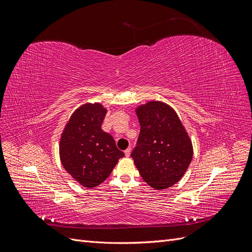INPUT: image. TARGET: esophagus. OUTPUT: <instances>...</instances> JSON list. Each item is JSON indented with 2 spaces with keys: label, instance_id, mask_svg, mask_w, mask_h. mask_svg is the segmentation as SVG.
Wrapping results in <instances>:
<instances>
[{
  "label": "esophagus",
  "instance_id": "obj_1",
  "mask_svg": "<svg viewBox=\"0 0 252 252\" xmlns=\"http://www.w3.org/2000/svg\"><path fill=\"white\" fill-rule=\"evenodd\" d=\"M130 154H131V148L128 147V148L125 150V156H126V157H129V156H130Z\"/></svg>",
  "mask_w": 252,
  "mask_h": 252
}]
</instances>
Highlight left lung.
<instances>
[{"mask_svg": "<svg viewBox=\"0 0 252 252\" xmlns=\"http://www.w3.org/2000/svg\"><path fill=\"white\" fill-rule=\"evenodd\" d=\"M141 130L131 158L141 177L156 189L178 183L192 159V144L177 112L162 102L136 109Z\"/></svg>", "mask_w": 252, "mask_h": 252, "instance_id": "left-lung-1", "label": "left lung"}]
</instances>
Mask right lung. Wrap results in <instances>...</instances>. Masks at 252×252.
I'll use <instances>...</instances> for the list:
<instances>
[{
    "label": "right lung",
    "instance_id": "1",
    "mask_svg": "<svg viewBox=\"0 0 252 252\" xmlns=\"http://www.w3.org/2000/svg\"><path fill=\"white\" fill-rule=\"evenodd\" d=\"M106 109L101 104H85L73 112L62 133L60 158L65 170L82 186L94 188L109 177L119 158L112 136L102 130Z\"/></svg>",
    "mask_w": 252,
    "mask_h": 252
}]
</instances>
